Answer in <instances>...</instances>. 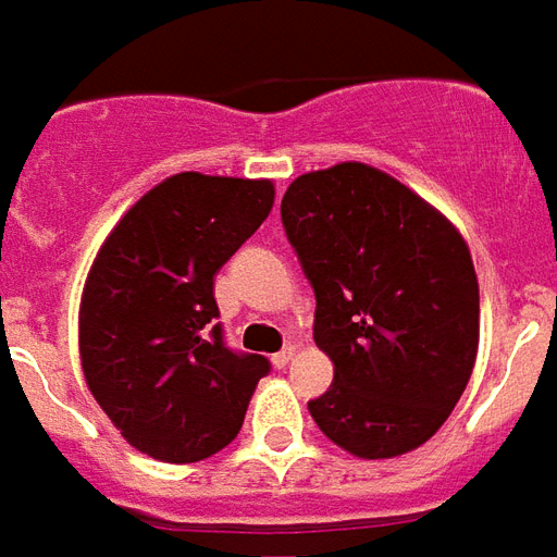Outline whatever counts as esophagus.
I'll use <instances>...</instances> for the list:
<instances>
[{"mask_svg":"<svg viewBox=\"0 0 557 557\" xmlns=\"http://www.w3.org/2000/svg\"><path fill=\"white\" fill-rule=\"evenodd\" d=\"M294 356H296L294 347H284V350H278L273 356V368H278V371H282V368H287V364L294 362Z\"/></svg>","mask_w":557,"mask_h":557,"instance_id":"obj_1","label":"esophagus"}]
</instances>
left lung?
Instances as JSON below:
<instances>
[{"label": "left lung", "mask_w": 557, "mask_h": 557, "mask_svg": "<svg viewBox=\"0 0 557 557\" xmlns=\"http://www.w3.org/2000/svg\"><path fill=\"white\" fill-rule=\"evenodd\" d=\"M282 225L314 287V341L335 364L311 418L362 460L424 445L478 356L481 296L460 231L364 162L296 177Z\"/></svg>", "instance_id": "1"}]
</instances>
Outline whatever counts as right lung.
I'll return each mask as SVG.
<instances>
[{
  "instance_id": "right-lung-1",
  "label": "right lung",
  "mask_w": 557,
  "mask_h": 557,
  "mask_svg": "<svg viewBox=\"0 0 557 557\" xmlns=\"http://www.w3.org/2000/svg\"><path fill=\"white\" fill-rule=\"evenodd\" d=\"M270 181L184 172L145 193L97 251L79 306L85 383L121 436L198 462L243 428L258 352L225 347L213 278L270 216Z\"/></svg>"
}]
</instances>
